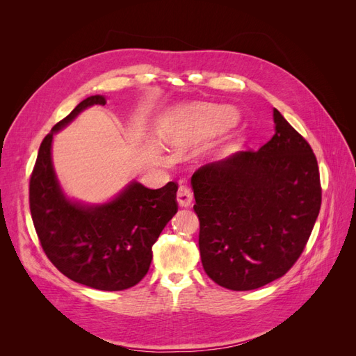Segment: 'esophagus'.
<instances>
[{"mask_svg": "<svg viewBox=\"0 0 356 356\" xmlns=\"http://www.w3.org/2000/svg\"><path fill=\"white\" fill-rule=\"evenodd\" d=\"M177 200L179 203V207L187 208L191 204L193 200V191L187 186H179L178 193H177Z\"/></svg>", "mask_w": 356, "mask_h": 356, "instance_id": "obj_1", "label": "esophagus"}]
</instances>
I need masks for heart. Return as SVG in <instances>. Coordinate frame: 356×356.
Here are the masks:
<instances>
[{
  "label": "heart",
  "instance_id": "b5f03b06",
  "mask_svg": "<svg viewBox=\"0 0 356 356\" xmlns=\"http://www.w3.org/2000/svg\"><path fill=\"white\" fill-rule=\"evenodd\" d=\"M236 114L229 106L196 104L181 110L172 118L166 138L172 147L186 148L202 138L211 136L234 122Z\"/></svg>",
  "mask_w": 356,
  "mask_h": 356
}]
</instances>
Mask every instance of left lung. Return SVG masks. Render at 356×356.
Here are the masks:
<instances>
[{"mask_svg":"<svg viewBox=\"0 0 356 356\" xmlns=\"http://www.w3.org/2000/svg\"><path fill=\"white\" fill-rule=\"evenodd\" d=\"M275 135L191 177L199 250L215 284L250 291L284 276L305 251L321 209L318 161L306 139L273 110Z\"/></svg>","mask_w":356,"mask_h":356,"instance_id":"obj_1","label":"left lung"}]
</instances>
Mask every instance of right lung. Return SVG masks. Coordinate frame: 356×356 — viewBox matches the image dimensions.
Here are the masks:
<instances>
[{
  "label": "right lung",
  "mask_w": 356,
  "mask_h": 356,
  "mask_svg": "<svg viewBox=\"0 0 356 356\" xmlns=\"http://www.w3.org/2000/svg\"><path fill=\"white\" fill-rule=\"evenodd\" d=\"M105 104L101 95L81 101L42 139L29 179V209L42 251L60 273L95 289L122 291L147 275L152 248L178 211V184L152 190L132 182L101 207L63 196L51 163L53 135L84 108Z\"/></svg>",
  "instance_id": "obj_1"
}]
</instances>
